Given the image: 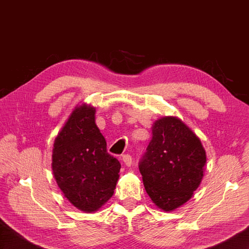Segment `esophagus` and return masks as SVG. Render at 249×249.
Listing matches in <instances>:
<instances>
[{"instance_id": "obj_1", "label": "esophagus", "mask_w": 249, "mask_h": 249, "mask_svg": "<svg viewBox=\"0 0 249 249\" xmlns=\"http://www.w3.org/2000/svg\"><path fill=\"white\" fill-rule=\"evenodd\" d=\"M122 160H123V162L127 167H129L130 165H132V156L128 155V154H125V155L122 156Z\"/></svg>"}]
</instances>
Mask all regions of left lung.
Listing matches in <instances>:
<instances>
[{
  "label": "left lung",
  "mask_w": 249,
  "mask_h": 249,
  "mask_svg": "<svg viewBox=\"0 0 249 249\" xmlns=\"http://www.w3.org/2000/svg\"><path fill=\"white\" fill-rule=\"evenodd\" d=\"M151 129L140 171L151 201L170 212L190 200L200 185L206 154L200 138L178 117H161Z\"/></svg>",
  "instance_id": "1"
}]
</instances>
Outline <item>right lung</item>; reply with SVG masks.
<instances>
[{
  "label": "right lung",
  "instance_id": "right-lung-1",
  "mask_svg": "<svg viewBox=\"0 0 249 249\" xmlns=\"http://www.w3.org/2000/svg\"><path fill=\"white\" fill-rule=\"evenodd\" d=\"M52 168L65 197L80 211H98L113 196L121 163L107 151L95 107L83 103L73 109L54 138Z\"/></svg>",
  "mask_w": 249,
  "mask_h": 249
}]
</instances>
